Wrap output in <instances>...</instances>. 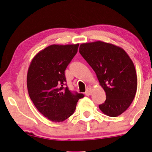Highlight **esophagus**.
<instances>
[{
	"mask_svg": "<svg viewBox=\"0 0 152 152\" xmlns=\"http://www.w3.org/2000/svg\"><path fill=\"white\" fill-rule=\"evenodd\" d=\"M92 88H88L86 90V92H85V94H86V96H90V95H91V94H92Z\"/></svg>",
	"mask_w": 152,
	"mask_h": 152,
	"instance_id": "obj_1",
	"label": "esophagus"
}]
</instances>
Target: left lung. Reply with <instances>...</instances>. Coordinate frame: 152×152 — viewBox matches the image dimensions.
<instances>
[{
	"instance_id": "left-lung-1",
	"label": "left lung",
	"mask_w": 152,
	"mask_h": 152,
	"mask_svg": "<svg viewBox=\"0 0 152 152\" xmlns=\"http://www.w3.org/2000/svg\"><path fill=\"white\" fill-rule=\"evenodd\" d=\"M79 53L96 73L106 99L99 108L105 115L117 117L130 106L137 90L134 64L122 48L102 41L83 43Z\"/></svg>"
}]
</instances>
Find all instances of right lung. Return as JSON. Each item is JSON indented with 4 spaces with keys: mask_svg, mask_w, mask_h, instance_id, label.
Masks as SVG:
<instances>
[{
    "mask_svg": "<svg viewBox=\"0 0 152 152\" xmlns=\"http://www.w3.org/2000/svg\"><path fill=\"white\" fill-rule=\"evenodd\" d=\"M78 45L48 46L36 54L28 67L27 88L30 99L39 112L52 122H61L69 118L78 101L84 96L64 88V71L77 53Z\"/></svg>",
    "mask_w": 152,
    "mask_h": 152,
    "instance_id": "right-lung-1",
    "label": "right lung"
}]
</instances>
